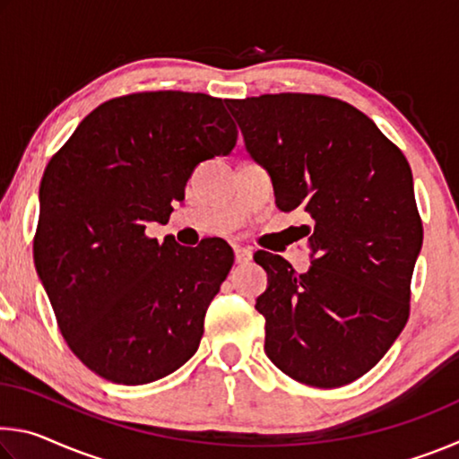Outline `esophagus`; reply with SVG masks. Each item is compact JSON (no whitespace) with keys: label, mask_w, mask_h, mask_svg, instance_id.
Wrapping results in <instances>:
<instances>
[{"label":"esophagus","mask_w":459,"mask_h":459,"mask_svg":"<svg viewBox=\"0 0 459 459\" xmlns=\"http://www.w3.org/2000/svg\"><path fill=\"white\" fill-rule=\"evenodd\" d=\"M253 259V251L251 248L247 247H235V261L238 263V265H245V263H248Z\"/></svg>","instance_id":"esophagus-1"}]
</instances>
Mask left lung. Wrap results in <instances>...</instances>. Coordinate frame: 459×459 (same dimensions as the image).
<instances>
[{
    "instance_id": "left-lung-1",
    "label": "left lung",
    "mask_w": 459,
    "mask_h": 459,
    "mask_svg": "<svg viewBox=\"0 0 459 459\" xmlns=\"http://www.w3.org/2000/svg\"><path fill=\"white\" fill-rule=\"evenodd\" d=\"M227 107L247 152L269 169L279 211L301 206L314 219L307 273L279 255H255L269 275L255 306L265 352L298 383L344 386L383 359L409 320L423 243L409 161L340 99L279 92Z\"/></svg>"
}]
</instances>
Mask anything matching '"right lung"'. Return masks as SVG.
<instances>
[{
	"instance_id": "add662e5",
	"label": "right lung",
	"mask_w": 459,
	"mask_h": 459,
	"mask_svg": "<svg viewBox=\"0 0 459 459\" xmlns=\"http://www.w3.org/2000/svg\"><path fill=\"white\" fill-rule=\"evenodd\" d=\"M237 135L222 99L143 91L105 100L52 155L34 261L62 336L95 375L153 383L198 351L235 255L222 238L186 248L145 227L168 222L192 169Z\"/></svg>"
}]
</instances>
